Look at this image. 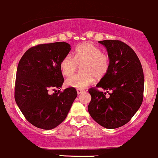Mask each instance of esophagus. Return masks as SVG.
Returning a JSON list of instances; mask_svg holds the SVG:
<instances>
[{"label":"esophagus","mask_w":158,"mask_h":158,"mask_svg":"<svg viewBox=\"0 0 158 158\" xmlns=\"http://www.w3.org/2000/svg\"><path fill=\"white\" fill-rule=\"evenodd\" d=\"M76 91H77L78 94H80L81 93L83 92V90L82 89H79V88H78V89H76Z\"/></svg>","instance_id":"1"}]
</instances>
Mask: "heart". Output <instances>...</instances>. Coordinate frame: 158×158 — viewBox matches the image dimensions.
Wrapping results in <instances>:
<instances>
[{
	"label": "heart",
	"instance_id": "1",
	"mask_svg": "<svg viewBox=\"0 0 158 158\" xmlns=\"http://www.w3.org/2000/svg\"><path fill=\"white\" fill-rule=\"evenodd\" d=\"M78 64L81 65L80 73L73 76L67 84L73 88L83 89L94 82V77L101 79L110 69V58L102 53L101 49L91 43L79 45L74 49L73 56L66 55L60 64L62 74L69 77L75 72Z\"/></svg>",
	"mask_w": 158,
	"mask_h": 158
}]
</instances>
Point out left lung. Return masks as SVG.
<instances>
[{"mask_svg":"<svg viewBox=\"0 0 158 158\" xmlns=\"http://www.w3.org/2000/svg\"><path fill=\"white\" fill-rule=\"evenodd\" d=\"M110 58V69L88 92L91 100L88 110L100 125L108 129L120 127L132 118L143 100L144 75L141 63L135 52L120 40H102ZM110 91V97L96 89Z\"/></svg>","mask_w":158,"mask_h":158,"instance_id":"1","label":"left lung"}]
</instances>
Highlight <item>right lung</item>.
I'll use <instances>...</instances> for the list:
<instances>
[{
	"instance_id": "1",
	"label": "right lung",
	"mask_w": 158,
	"mask_h": 158,
	"mask_svg": "<svg viewBox=\"0 0 158 158\" xmlns=\"http://www.w3.org/2000/svg\"><path fill=\"white\" fill-rule=\"evenodd\" d=\"M70 47L65 42L37 45L29 48L19 62L15 102L25 118L38 128L52 130L59 125L77 97L73 87L49 94L63 85L60 64Z\"/></svg>"
}]
</instances>
